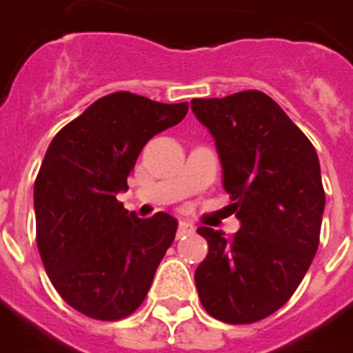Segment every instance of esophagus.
Listing matches in <instances>:
<instances>
[{"label": "esophagus", "instance_id": "esophagus-1", "mask_svg": "<svg viewBox=\"0 0 353 353\" xmlns=\"http://www.w3.org/2000/svg\"><path fill=\"white\" fill-rule=\"evenodd\" d=\"M194 233V225L191 221H179V225H177V236H185V235H191Z\"/></svg>", "mask_w": 353, "mask_h": 353}]
</instances>
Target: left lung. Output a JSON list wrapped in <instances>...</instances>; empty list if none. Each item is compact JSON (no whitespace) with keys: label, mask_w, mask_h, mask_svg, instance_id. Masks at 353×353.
<instances>
[{"label":"left lung","mask_w":353,"mask_h":353,"mask_svg":"<svg viewBox=\"0 0 353 353\" xmlns=\"http://www.w3.org/2000/svg\"><path fill=\"white\" fill-rule=\"evenodd\" d=\"M216 141L223 187L241 221L235 236L199 228L208 254L194 271L204 310L219 321H260L298 288L319 246L325 210L314 145L262 91L193 99Z\"/></svg>","instance_id":"8db88e82"}]
</instances>
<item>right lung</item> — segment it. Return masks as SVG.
I'll return each instance as SVG.
<instances>
[{
	"instance_id": "obj_1",
	"label": "right lung",
	"mask_w": 353,
	"mask_h": 353,
	"mask_svg": "<svg viewBox=\"0 0 353 353\" xmlns=\"http://www.w3.org/2000/svg\"><path fill=\"white\" fill-rule=\"evenodd\" d=\"M187 103L128 91L97 99L53 137L34 183L36 241L49 279L80 314L117 321L147 296L174 243L166 212L137 218L117 194L147 141L179 124Z\"/></svg>"
}]
</instances>
